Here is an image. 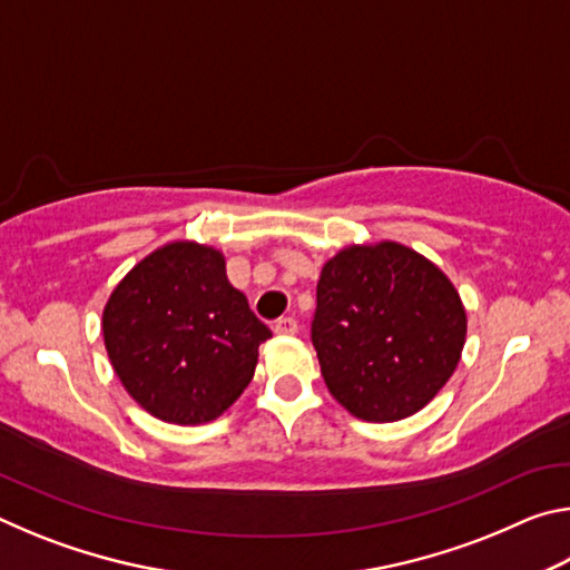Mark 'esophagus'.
I'll use <instances>...</instances> for the list:
<instances>
[{
  "label": "esophagus",
  "instance_id": "34e87169",
  "mask_svg": "<svg viewBox=\"0 0 570 570\" xmlns=\"http://www.w3.org/2000/svg\"><path fill=\"white\" fill-rule=\"evenodd\" d=\"M296 330H298V324H296L294 316H282V320H276V324H274V332L284 334V336L296 334Z\"/></svg>",
  "mask_w": 570,
  "mask_h": 570
}]
</instances>
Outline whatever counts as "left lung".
<instances>
[{"label": "left lung", "instance_id": "8db88e82", "mask_svg": "<svg viewBox=\"0 0 570 570\" xmlns=\"http://www.w3.org/2000/svg\"><path fill=\"white\" fill-rule=\"evenodd\" d=\"M465 332L455 286L407 246H352L322 268L312 344L354 417L397 422L422 410L455 372Z\"/></svg>", "mask_w": 570, "mask_h": 570}]
</instances>
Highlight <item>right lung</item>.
<instances>
[{
	"mask_svg": "<svg viewBox=\"0 0 570 570\" xmlns=\"http://www.w3.org/2000/svg\"><path fill=\"white\" fill-rule=\"evenodd\" d=\"M105 350L130 397L163 422L216 420L254 380L272 330L228 284L216 248L168 244L115 286Z\"/></svg>",
	"mask_w": 570,
	"mask_h": 570,
	"instance_id": "obj_1",
	"label": "right lung"
}]
</instances>
